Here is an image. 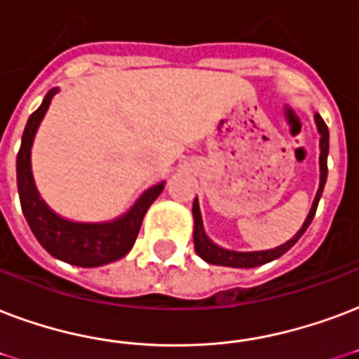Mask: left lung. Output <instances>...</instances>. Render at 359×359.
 Returning <instances> with one entry per match:
<instances>
[{"instance_id":"1","label":"left lung","mask_w":359,"mask_h":359,"mask_svg":"<svg viewBox=\"0 0 359 359\" xmlns=\"http://www.w3.org/2000/svg\"><path fill=\"white\" fill-rule=\"evenodd\" d=\"M314 120H316V128H318L320 133V186L318 191H316V198L313 201V207L309 210L307 220L303 222L299 231L292 239L286 241L284 245L277 246V248H271V250H258V252H235V250H228V248L215 245L207 237L203 229V220H201V212H199L198 199H194V207H191V212H194V246H196V252L207 264L226 265V267H241V269L269 264L273 259L280 258L283 254L288 252L290 248L301 239V235L307 231V228L313 222L314 215H316V207H318V201L322 198V191H324L325 179H327V152H330V131H327V126H325V122L322 120L320 114H314Z\"/></svg>"}]
</instances>
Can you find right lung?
Returning <instances> with one entry per match:
<instances>
[{
  "label": "right lung",
  "mask_w": 359,
  "mask_h": 359,
  "mask_svg": "<svg viewBox=\"0 0 359 359\" xmlns=\"http://www.w3.org/2000/svg\"><path fill=\"white\" fill-rule=\"evenodd\" d=\"M56 92L58 88L50 90L45 95L41 107L32 113L24 128L20 150L16 156V182L22 212L41 246L50 256L79 267H100L124 258L130 252L147 210L163 190V182L149 188L126 215L113 222H71L48 209V205L41 199L32 177V144L35 131Z\"/></svg>",
  "instance_id": "right-lung-1"
}]
</instances>
